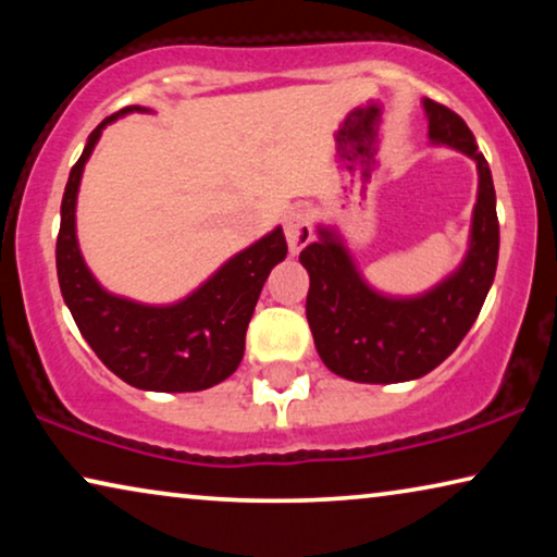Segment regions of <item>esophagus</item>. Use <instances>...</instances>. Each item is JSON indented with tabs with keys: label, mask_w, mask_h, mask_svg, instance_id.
I'll use <instances>...</instances> for the list:
<instances>
[{
	"label": "esophagus",
	"mask_w": 557,
	"mask_h": 557,
	"mask_svg": "<svg viewBox=\"0 0 557 557\" xmlns=\"http://www.w3.org/2000/svg\"><path fill=\"white\" fill-rule=\"evenodd\" d=\"M284 233H286V243H288V250H292V256L301 253V248H307L311 238H314V227H311L307 212L301 210L288 212L284 220Z\"/></svg>",
	"instance_id": "1"
}]
</instances>
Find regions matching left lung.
I'll return each instance as SVG.
<instances>
[{
    "mask_svg": "<svg viewBox=\"0 0 557 557\" xmlns=\"http://www.w3.org/2000/svg\"><path fill=\"white\" fill-rule=\"evenodd\" d=\"M429 136L476 162L479 197L469 253L461 269L416 299H391L364 284L345 246L330 231L301 250L309 271L307 319L317 352L334 375L355 383H406L438 368L459 347L497 271L499 220L492 172L467 121L425 98Z\"/></svg>",
    "mask_w": 557,
    "mask_h": 557,
    "instance_id": "left-lung-1",
    "label": "left lung"
}]
</instances>
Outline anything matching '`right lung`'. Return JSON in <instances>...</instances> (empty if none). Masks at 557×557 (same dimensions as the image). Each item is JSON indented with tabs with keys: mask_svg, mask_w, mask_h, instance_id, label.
Listing matches in <instances>:
<instances>
[{
	"mask_svg": "<svg viewBox=\"0 0 557 557\" xmlns=\"http://www.w3.org/2000/svg\"><path fill=\"white\" fill-rule=\"evenodd\" d=\"M132 111L147 109L126 106L103 119L67 177L55 248L60 292L98 360L124 383L157 393L205 391L238 370L248 322L271 269L286 258V238L276 227L172 307H147L103 292L75 240V197L103 126Z\"/></svg>",
	"mask_w": 557,
	"mask_h": 557,
	"instance_id": "obj_1",
	"label": "right lung"
}]
</instances>
